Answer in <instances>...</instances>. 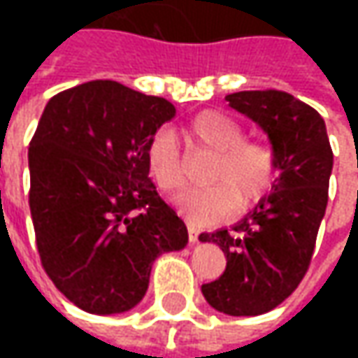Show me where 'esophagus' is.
I'll use <instances>...</instances> for the list:
<instances>
[{
    "label": "esophagus",
    "mask_w": 358,
    "mask_h": 358,
    "mask_svg": "<svg viewBox=\"0 0 358 358\" xmlns=\"http://www.w3.org/2000/svg\"><path fill=\"white\" fill-rule=\"evenodd\" d=\"M187 233H189V241L191 243H197V239H199V231H197V227L195 225H187Z\"/></svg>",
    "instance_id": "esophagus-1"
}]
</instances>
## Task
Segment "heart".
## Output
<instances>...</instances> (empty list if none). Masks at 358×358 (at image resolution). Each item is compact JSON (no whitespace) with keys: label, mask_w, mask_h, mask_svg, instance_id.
<instances>
[{"label":"heart","mask_w":358,"mask_h":358,"mask_svg":"<svg viewBox=\"0 0 358 358\" xmlns=\"http://www.w3.org/2000/svg\"><path fill=\"white\" fill-rule=\"evenodd\" d=\"M245 125L219 109L201 111L187 123L189 143L213 151L207 179L177 197L175 205L193 223H215L263 201L279 177V153L267 141L245 139ZM147 171L161 191L177 193L187 183L185 159L175 133L155 131L145 147Z\"/></svg>","instance_id":"b5f03b06"}]
</instances>
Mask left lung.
Here are the masks:
<instances>
[{"label":"left lung","mask_w":358,"mask_h":358,"mask_svg":"<svg viewBox=\"0 0 358 358\" xmlns=\"http://www.w3.org/2000/svg\"><path fill=\"white\" fill-rule=\"evenodd\" d=\"M227 101L267 133L281 175L235 227L201 233L199 241L227 257L223 275L201 291L213 309L255 317L281 305L309 268L329 201L333 149L323 117L291 93L239 91Z\"/></svg>","instance_id":"left-lung-1"}]
</instances>
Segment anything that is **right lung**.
<instances>
[{"instance_id":"obj_1","label":"right lung","mask_w":358,"mask_h":358,"mask_svg":"<svg viewBox=\"0 0 358 358\" xmlns=\"http://www.w3.org/2000/svg\"><path fill=\"white\" fill-rule=\"evenodd\" d=\"M175 117L163 97L97 79L49 99L29 143L41 265L79 309L113 315L147 293L151 265L189 241L149 179L145 147Z\"/></svg>"}]
</instances>
